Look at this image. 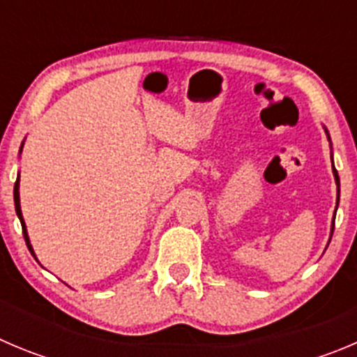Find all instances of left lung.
I'll return each mask as SVG.
<instances>
[{
    "label": "left lung",
    "instance_id": "8db88e82",
    "mask_svg": "<svg viewBox=\"0 0 357 357\" xmlns=\"http://www.w3.org/2000/svg\"><path fill=\"white\" fill-rule=\"evenodd\" d=\"M328 133V132H326ZM329 137V135H328ZM333 160V158H331ZM333 174H335V181H336V186H338V197H336V208H338V201H340V178H338V172H336L335 165H333ZM333 229H335V216H333V225H331V234H333Z\"/></svg>",
    "mask_w": 357,
    "mask_h": 357
}]
</instances>
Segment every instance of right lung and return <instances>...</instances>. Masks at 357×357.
Instances as JSON below:
<instances>
[{
  "label": "right lung",
  "mask_w": 357,
  "mask_h": 357,
  "mask_svg": "<svg viewBox=\"0 0 357 357\" xmlns=\"http://www.w3.org/2000/svg\"><path fill=\"white\" fill-rule=\"evenodd\" d=\"M22 144H24V142H22ZM21 151H22V146H21ZM13 202H15V213H17L19 220H21V225H22V234H24L26 245H28L29 252H31V254L35 255V252H33V246H31V243H29V238H28V231H26L24 218H22V211H21V201H19V178H17V181H15V186H13Z\"/></svg>",
  "instance_id": "obj_1"
}]
</instances>
